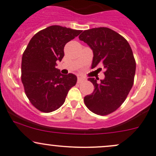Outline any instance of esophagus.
<instances>
[{"instance_id":"obj_1","label":"esophagus","mask_w":156,"mask_h":156,"mask_svg":"<svg viewBox=\"0 0 156 156\" xmlns=\"http://www.w3.org/2000/svg\"><path fill=\"white\" fill-rule=\"evenodd\" d=\"M77 81H78V83H82V82H83V81H84V78H81V77H78Z\"/></svg>"}]
</instances>
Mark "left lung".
I'll return each instance as SVG.
<instances>
[{
  "mask_svg": "<svg viewBox=\"0 0 156 156\" xmlns=\"http://www.w3.org/2000/svg\"><path fill=\"white\" fill-rule=\"evenodd\" d=\"M78 38L93 50L91 68L102 65L105 69V78L101 82L93 78L88 80L95 89L85 96L84 104L94 114L108 115L122 105L133 86L136 69L133 52L122 36L108 27L83 30Z\"/></svg>",
  "mask_w": 156,
  "mask_h": 156,
  "instance_id": "left-lung-1",
  "label": "left lung"
}]
</instances>
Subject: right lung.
I'll use <instances>...</instances> for the list:
<instances>
[{"label":"right lung","instance_id":"add662e5","mask_svg":"<svg viewBox=\"0 0 156 156\" xmlns=\"http://www.w3.org/2000/svg\"><path fill=\"white\" fill-rule=\"evenodd\" d=\"M81 30L53 25L39 31L31 38L22 59V82L31 104L50 113L64 103L69 90L76 84L73 74L63 75L55 68L64 56V46Z\"/></svg>","mask_w":156,"mask_h":156}]
</instances>
